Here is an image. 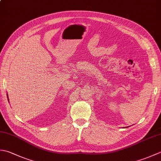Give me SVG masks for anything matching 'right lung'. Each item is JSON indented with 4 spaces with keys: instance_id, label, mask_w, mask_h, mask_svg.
Segmentation results:
<instances>
[{
    "instance_id": "add662e5",
    "label": "right lung",
    "mask_w": 161,
    "mask_h": 161,
    "mask_svg": "<svg viewBox=\"0 0 161 161\" xmlns=\"http://www.w3.org/2000/svg\"><path fill=\"white\" fill-rule=\"evenodd\" d=\"M7 96H8V95H7ZM8 100H9V99H8Z\"/></svg>"
}]
</instances>
